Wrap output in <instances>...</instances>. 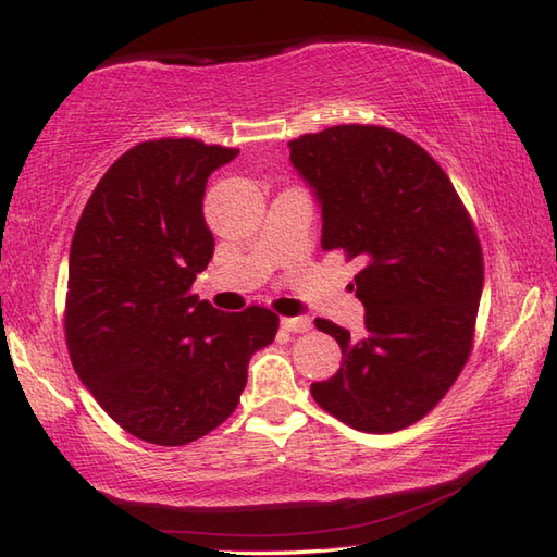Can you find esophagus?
<instances>
[{"label":"esophagus","instance_id":"1","mask_svg":"<svg viewBox=\"0 0 557 557\" xmlns=\"http://www.w3.org/2000/svg\"><path fill=\"white\" fill-rule=\"evenodd\" d=\"M280 326L292 333H307L311 329V321L307 317H285L280 321Z\"/></svg>","mask_w":557,"mask_h":557}]
</instances>
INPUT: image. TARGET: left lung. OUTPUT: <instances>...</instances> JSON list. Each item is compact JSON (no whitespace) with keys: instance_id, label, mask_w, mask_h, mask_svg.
I'll list each match as a JSON object with an SVG mask.
<instances>
[{"instance_id":"8db88e82","label":"left lung","mask_w":557,"mask_h":557,"mask_svg":"<svg viewBox=\"0 0 557 557\" xmlns=\"http://www.w3.org/2000/svg\"><path fill=\"white\" fill-rule=\"evenodd\" d=\"M289 160L321 207V248L362 265L368 333L313 321L343 362L311 397L358 431L407 429L470 358L484 280L472 219L436 160L392 128L331 126L289 140Z\"/></svg>"}]
</instances>
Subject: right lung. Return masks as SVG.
<instances>
[{
    "mask_svg": "<svg viewBox=\"0 0 557 557\" xmlns=\"http://www.w3.org/2000/svg\"><path fill=\"white\" fill-rule=\"evenodd\" d=\"M236 156L195 138L134 146L99 180L70 246L73 368L121 429L156 446H185L224 423L252 352L280 326L265 307L224 313L191 295L214 256L207 180Z\"/></svg>",
    "mask_w": 557,
    "mask_h": 557,
    "instance_id": "obj_1",
    "label": "right lung"
}]
</instances>
